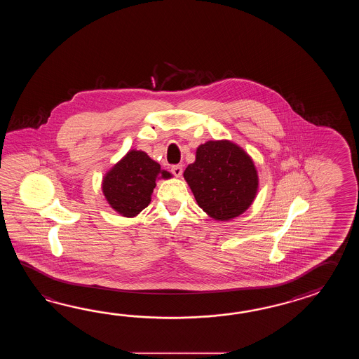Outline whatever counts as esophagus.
<instances>
[{
	"label": "esophagus",
	"mask_w": 359,
	"mask_h": 359,
	"mask_svg": "<svg viewBox=\"0 0 359 359\" xmlns=\"http://www.w3.org/2000/svg\"><path fill=\"white\" fill-rule=\"evenodd\" d=\"M170 170H172V173H173L176 177L182 176L183 168L182 165H180V164H178V165H173Z\"/></svg>",
	"instance_id": "obj_1"
}]
</instances>
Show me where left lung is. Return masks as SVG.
Listing matches in <instances>:
<instances>
[{"label":"left lung","instance_id":"1","mask_svg":"<svg viewBox=\"0 0 359 359\" xmlns=\"http://www.w3.org/2000/svg\"><path fill=\"white\" fill-rule=\"evenodd\" d=\"M183 177L198 205L215 221H229L252 205L258 192V172L244 149L229 140L208 141Z\"/></svg>","mask_w":359,"mask_h":359}]
</instances>
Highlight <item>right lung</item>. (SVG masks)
I'll return each mask as SVG.
<instances>
[{"label": "right lung", "instance_id": "add662e5", "mask_svg": "<svg viewBox=\"0 0 359 359\" xmlns=\"http://www.w3.org/2000/svg\"><path fill=\"white\" fill-rule=\"evenodd\" d=\"M170 177L147 154L130 150L104 176L102 192L115 212L132 218L150 204L156 180Z\"/></svg>", "mask_w": 359, "mask_h": 359}]
</instances>
